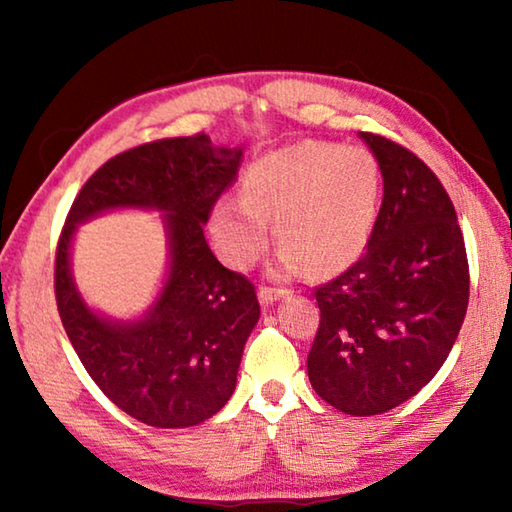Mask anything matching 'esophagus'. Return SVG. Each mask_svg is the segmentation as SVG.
Wrapping results in <instances>:
<instances>
[{"mask_svg": "<svg viewBox=\"0 0 512 512\" xmlns=\"http://www.w3.org/2000/svg\"><path fill=\"white\" fill-rule=\"evenodd\" d=\"M284 296H287V291H284V289H271V287L259 289V302H262L264 307L275 305V302L280 300V298H284Z\"/></svg>", "mask_w": 512, "mask_h": 512, "instance_id": "obj_1", "label": "esophagus"}]
</instances>
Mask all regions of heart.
<instances>
[{
    "instance_id": "heart-1",
    "label": "heart",
    "mask_w": 512,
    "mask_h": 512,
    "mask_svg": "<svg viewBox=\"0 0 512 512\" xmlns=\"http://www.w3.org/2000/svg\"><path fill=\"white\" fill-rule=\"evenodd\" d=\"M379 201L381 169L366 146L305 142L250 164L244 196L219 198L210 230L225 262L248 266L264 253L275 219L284 246L273 275L293 277L307 264L334 273L363 253Z\"/></svg>"
}]
</instances>
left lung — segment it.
<instances>
[{"instance_id": "1", "label": "left lung", "mask_w": 512, "mask_h": 512, "mask_svg": "<svg viewBox=\"0 0 512 512\" xmlns=\"http://www.w3.org/2000/svg\"><path fill=\"white\" fill-rule=\"evenodd\" d=\"M384 178L357 264L316 289L320 325L307 357L314 391L348 415H379L427 386L461 332L470 268L445 187L409 149L359 133Z\"/></svg>"}]
</instances>
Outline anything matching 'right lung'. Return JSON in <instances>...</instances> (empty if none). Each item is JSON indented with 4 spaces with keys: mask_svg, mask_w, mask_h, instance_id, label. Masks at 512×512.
<instances>
[{
    "mask_svg": "<svg viewBox=\"0 0 512 512\" xmlns=\"http://www.w3.org/2000/svg\"><path fill=\"white\" fill-rule=\"evenodd\" d=\"M241 158L244 149L214 146L207 135L119 153L83 185L60 232L56 302L72 348L103 395L149 427H194L235 393L259 302L253 284L214 257L203 225L237 178ZM112 209L160 211L168 235V277L154 305L133 321L94 312L71 275L78 225Z\"/></svg>",
    "mask_w": 512,
    "mask_h": 512,
    "instance_id": "obj_1",
    "label": "right lung"
}]
</instances>
